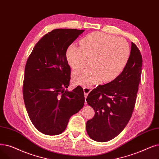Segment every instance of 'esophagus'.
<instances>
[{
    "instance_id": "34e87169",
    "label": "esophagus",
    "mask_w": 159,
    "mask_h": 159,
    "mask_svg": "<svg viewBox=\"0 0 159 159\" xmlns=\"http://www.w3.org/2000/svg\"><path fill=\"white\" fill-rule=\"evenodd\" d=\"M83 89H84V94H85V98H86L87 95L89 94V93L91 91V89H90V87H83ZM85 104H87V103L85 102Z\"/></svg>"
}]
</instances>
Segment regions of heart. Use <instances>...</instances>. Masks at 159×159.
<instances>
[{"instance_id":"heart-1","label":"heart","mask_w":159,"mask_h":159,"mask_svg":"<svg viewBox=\"0 0 159 159\" xmlns=\"http://www.w3.org/2000/svg\"><path fill=\"white\" fill-rule=\"evenodd\" d=\"M80 44H70L66 52L67 61L74 70L84 67L87 59H90L91 67L74 73L73 80L77 84L111 81L123 71L129 59V44L122 37L94 32L82 39Z\"/></svg>"}]
</instances>
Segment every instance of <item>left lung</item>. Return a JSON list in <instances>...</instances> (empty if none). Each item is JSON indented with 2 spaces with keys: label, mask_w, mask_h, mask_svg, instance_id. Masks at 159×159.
<instances>
[{
  "label": "left lung",
  "mask_w": 159,
  "mask_h": 159,
  "mask_svg": "<svg viewBox=\"0 0 159 159\" xmlns=\"http://www.w3.org/2000/svg\"><path fill=\"white\" fill-rule=\"evenodd\" d=\"M142 66L140 52L132 42L129 59L122 73L89 94L87 102L95 111L94 116L86 124L90 139L100 142L109 141L127 125L134 108Z\"/></svg>",
  "instance_id": "left-lung-1"
}]
</instances>
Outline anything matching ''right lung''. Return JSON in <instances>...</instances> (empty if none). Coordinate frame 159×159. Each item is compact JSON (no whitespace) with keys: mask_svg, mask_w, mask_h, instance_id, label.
<instances>
[{"mask_svg":"<svg viewBox=\"0 0 159 159\" xmlns=\"http://www.w3.org/2000/svg\"><path fill=\"white\" fill-rule=\"evenodd\" d=\"M85 30L55 29L37 42L25 66L23 98L29 118L36 129L47 135L63 132L70 118L84 107V90L72 91L68 47Z\"/></svg>","mask_w":159,"mask_h":159,"instance_id":"obj_1","label":"right lung"}]
</instances>
